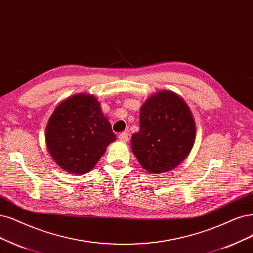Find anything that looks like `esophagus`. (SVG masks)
I'll use <instances>...</instances> for the list:
<instances>
[{
    "instance_id": "34e87169",
    "label": "esophagus",
    "mask_w": 253,
    "mask_h": 253,
    "mask_svg": "<svg viewBox=\"0 0 253 253\" xmlns=\"http://www.w3.org/2000/svg\"><path fill=\"white\" fill-rule=\"evenodd\" d=\"M119 139L121 142H123V143H127L128 142V139H129V137H128V133L127 132H122V133H120L119 134Z\"/></svg>"
}]
</instances>
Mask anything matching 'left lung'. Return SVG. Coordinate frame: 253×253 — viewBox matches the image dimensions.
I'll list each match as a JSON object with an SVG mask.
<instances>
[{
    "mask_svg": "<svg viewBox=\"0 0 253 253\" xmlns=\"http://www.w3.org/2000/svg\"><path fill=\"white\" fill-rule=\"evenodd\" d=\"M194 116L186 102L171 90H161L141 107L139 130L131 137L132 152L148 173L170 172L192 150Z\"/></svg>",
    "mask_w": 253,
    "mask_h": 253,
    "instance_id": "left-lung-1",
    "label": "left lung"
}]
</instances>
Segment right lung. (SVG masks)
<instances>
[{
	"label": "right lung",
	"mask_w": 253,
	"mask_h": 253,
	"mask_svg": "<svg viewBox=\"0 0 253 253\" xmlns=\"http://www.w3.org/2000/svg\"><path fill=\"white\" fill-rule=\"evenodd\" d=\"M116 141L97 98L77 93L55 108L45 128V144L54 162L70 174L88 173Z\"/></svg>",
	"instance_id": "add662e5"
}]
</instances>
